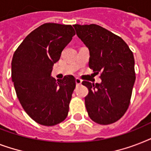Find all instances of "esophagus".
<instances>
[{"mask_svg":"<svg viewBox=\"0 0 151 151\" xmlns=\"http://www.w3.org/2000/svg\"><path fill=\"white\" fill-rule=\"evenodd\" d=\"M75 81H76V85H81V82H82V81L81 80L80 78H76Z\"/></svg>","mask_w":151,"mask_h":151,"instance_id":"34e87169","label":"esophagus"}]
</instances>
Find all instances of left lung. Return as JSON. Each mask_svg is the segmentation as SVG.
<instances>
[{"instance_id": "obj_1", "label": "left lung", "mask_w": 151, "mask_h": 151, "mask_svg": "<svg viewBox=\"0 0 151 151\" xmlns=\"http://www.w3.org/2000/svg\"><path fill=\"white\" fill-rule=\"evenodd\" d=\"M77 35L88 48L89 67L100 73V84L84 81L88 116L100 124L114 123L129 108L136 81L133 53L123 39L96 24L73 25Z\"/></svg>"}]
</instances>
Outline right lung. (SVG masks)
<instances>
[{
	"label": "right lung",
	"mask_w": 151,
	"mask_h": 151,
	"mask_svg": "<svg viewBox=\"0 0 151 151\" xmlns=\"http://www.w3.org/2000/svg\"><path fill=\"white\" fill-rule=\"evenodd\" d=\"M75 35L71 25L45 23L27 35L13 55L12 80L27 114L42 125L52 126L67 117L75 78L51 77L52 66Z\"/></svg>",
	"instance_id": "right-lung-1"
}]
</instances>
